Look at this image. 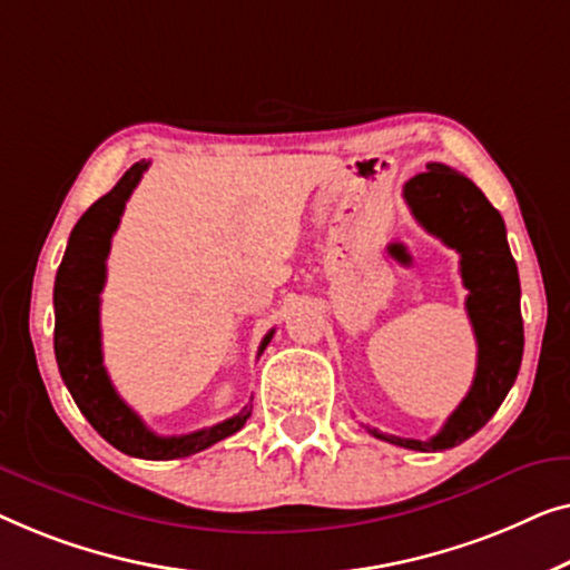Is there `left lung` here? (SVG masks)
I'll return each mask as SVG.
<instances>
[{"instance_id": "left-lung-1", "label": "left lung", "mask_w": 570, "mask_h": 570, "mask_svg": "<svg viewBox=\"0 0 570 570\" xmlns=\"http://www.w3.org/2000/svg\"><path fill=\"white\" fill-rule=\"evenodd\" d=\"M403 196L415 219L460 253L462 284L470 292L464 307L478 341V368L468 397L456 405L436 436L421 442L380 434L368 426L366 431L382 442L415 452H442L483 429L517 380L524 354L519 309L522 288L501 214L470 178L452 167L431 163L426 173L405 183Z\"/></svg>"}]
</instances>
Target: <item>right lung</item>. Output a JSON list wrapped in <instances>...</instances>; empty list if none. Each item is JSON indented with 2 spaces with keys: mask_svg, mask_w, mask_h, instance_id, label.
<instances>
[{
  "mask_svg": "<svg viewBox=\"0 0 570 570\" xmlns=\"http://www.w3.org/2000/svg\"><path fill=\"white\" fill-rule=\"evenodd\" d=\"M147 167L149 163L144 159L128 167L114 190L87 208L82 219L71 229L67 253L56 271L53 284V351L61 380L69 387L77 407L108 444L121 449L128 456H139V460H178V456L204 452L222 439L237 434L250 419L253 405H245L232 419L194 431V434L157 436L124 403L102 366L100 292L106 286L110 237L118 229L128 196L139 186ZM271 338H274V331L263 338L258 354H263Z\"/></svg>",
  "mask_w": 570,
  "mask_h": 570,
  "instance_id": "add662e5",
  "label": "right lung"
}]
</instances>
